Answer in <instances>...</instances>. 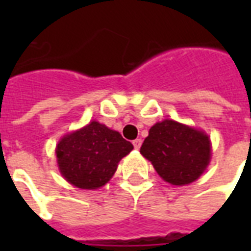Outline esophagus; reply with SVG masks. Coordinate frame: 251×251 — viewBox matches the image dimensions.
<instances>
[{
	"label": "esophagus",
	"mask_w": 251,
	"mask_h": 251,
	"mask_svg": "<svg viewBox=\"0 0 251 251\" xmlns=\"http://www.w3.org/2000/svg\"><path fill=\"white\" fill-rule=\"evenodd\" d=\"M133 145H134V147H135V150H139L142 146V139L137 138L135 141H133Z\"/></svg>",
	"instance_id": "34e87169"
}]
</instances>
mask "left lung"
<instances>
[{"mask_svg": "<svg viewBox=\"0 0 251 251\" xmlns=\"http://www.w3.org/2000/svg\"><path fill=\"white\" fill-rule=\"evenodd\" d=\"M141 153L164 181L187 185L198 179L210 163L211 145L202 131L164 120L150 129Z\"/></svg>", "mask_w": 251, "mask_h": 251, "instance_id": "1", "label": "left lung"}]
</instances>
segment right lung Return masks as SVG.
<instances>
[{
  "label": "right lung",
  "instance_id": "add662e5",
  "mask_svg": "<svg viewBox=\"0 0 251 251\" xmlns=\"http://www.w3.org/2000/svg\"><path fill=\"white\" fill-rule=\"evenodd\" d=\"M133 145L121 134L92 121L83 129L65 135L57 146V163L66 181L80 189L105 185Z\"/></svg>",
  "mask_w": 251,
  "mask_h": 251
}]
</instances>
